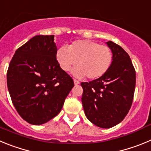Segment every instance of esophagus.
Here are the masks:
<instances>
[{
    "label": "esophagus",
    "instance_id": "34e87169",
    "mask_svg": "<svg viewBox=\"0 0 151 151\" xmlns=\"http://www.w3.org/2000/svg\"><path fill=\"white\" fill-rule=\"evenodd\" d=\"M74 85H78V84H80V82L78 81H77V80H74Z\"/></svg>",
    "mask_w": 151,
    "mask_h": 151
}]
</instances>
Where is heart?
Instances as JSON below:
<instances>
[{"mask_svg": "<svg viewBox=\"0 0 151 151\" xmlns=\"http://www.w3.org/2000/svg\"><path fill=\"white\" fill-rule=\"evenodd\" d=\"M55 59L64 71H69L74 65H79L73 70L77 77H86L95 80L102 77L108 70L113 61L111 48L98 42L89 40H77L68 47H59Z\"/></svg>", "mask_w": 151, "mask_h": 151, "instance_id": "heart-1", "label": "heart"}]
</instances>
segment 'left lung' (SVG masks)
Instances as JSON below:
<instances>
[{"instance_id": "8db88e82", "label": "left lung", "mask_w": 151, "mask_h": 151, "mask_svg": "<svg viewBox=\"0 0 151 151\" xmlns=\"http://www.w3.org/2000/svg\"><path fill=\"white\" fill-rule=\"evenodd\" d=\"M113 61L102 77L81 83L82 104L86 116L100 128L109 129L128 114L135 88V70L128 53L114 42H106Z\"/></svg>"}]
</instances>
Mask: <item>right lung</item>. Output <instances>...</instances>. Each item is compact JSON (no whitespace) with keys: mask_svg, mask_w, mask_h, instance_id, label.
<instances>
[{"mask_svg":"<svg viewBox=\"0 0 151 151\" xmlns=\"http://www.w3.org/2000/svg\"><path fill=\"white\" fill-rule=\"evenodd\" d=\"M56 51L54 35H36L17 49L9 63L8 90L19 114L30 124L55 117L74 87L57 62Z\"/></svg>","mask_w":151,"mask_h":151,"instance_id":"add662e5","label":"right lung"}]
</instances>
